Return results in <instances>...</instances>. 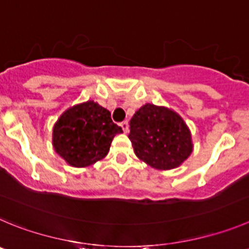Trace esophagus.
Wrapping results in <instances>:
<instances>
[{
  "label": "esophagus",
  "instance_id": "obj_1",
  "mask_svg": "<svg viewBox=\"0 0 249 249\" xmlns=\"http://www.w3.org/2000/svg\"><path fill=\"white\" fill-rule=\"evenodd\" d=\"M120 126H122L123 131H124L125 134H126L127 131H129V123H127V122H123V123H120Z\"/></svg>",
  "mask_w": 249,
  "mask_h": 249
}]
</instances>
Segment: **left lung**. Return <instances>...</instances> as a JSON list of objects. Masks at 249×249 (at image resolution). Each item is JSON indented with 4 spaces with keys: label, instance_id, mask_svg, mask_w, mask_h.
<instances>
[{
    "label": "left lung",
    "instance_id": "left-lung-1",
    "mask_svg": "<svg viewBox=\"0 0 249 249\" xmlns=\"http://www.w3.org/2000/svg\"><path fill=\"white\" fill-rule=\"evenodd\" d=\"M129 139L135 155L161 171L181 166L194 150L191 131L182 116L151 103L142 105L131 118Z\"/></svg>",
    "mask_w": 249,
    "mask_h": 249
}]
</instances>
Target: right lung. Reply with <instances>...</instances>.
<instances>
[{
    "label": "right lung",
    "instance_id": "right-lung-1",
    "mask_svg": "<svg viewBox=\"0 0 249 249\" xmlns=\"http://www.w3.org/2000/svg\"><path fill=\"white\" fill-rule=\"evenodd\" d=\"M120 133L110 111L88 100L60 114L53 126L52 144L69 166L87 167L108 155L114 136Z\"/></svg>",
    "mask_w": 249,
    "mask_h": 249
}]
</instances>
